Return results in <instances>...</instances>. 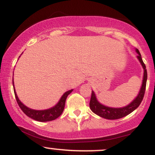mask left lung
Listing matches in <instances>:
<instances>
[{
    "instance_id": "8db88e82",
    "label": "left lung",
    "mask_w": 155,
    "mask_h": 155,
    "mask_svg": "<svg viewBox=\"0 0 155 155\" xmlns=\"http://www.w3.org/2000/svg\"><path fill=\"white\" fill-rule=\"evenodd\" d=\"M136 51L138 53L137 58L139 60L143 68V81H142L141 87H140V91L138 92V95L136 96V98L130 104L127 105L126 106L122 108H111L101 104L97 100L95 92H94V91H92L91 99H90V108L92 110V111L94 112L95 114L98 115V116L103 117L104 119H107V120H117V119L122 118V117L128 115L129 114H130L131 112L136 110L139 106L142 100H143V96H144L147 80V69H146V65L143 63V60H142L141 55H140L138 49H136Z\"/></svg>"
}]
</instances>
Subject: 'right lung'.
<instances>
[{"instance_id":"obj_1","label":"right lung","mask_w":155,"mask_h":155,"mask_svg":"<svg viewBox=\"0 0 155 155\" xmlns=\"http://www.w3.org/2000/svg\"><path fill=\"white\" fill-rule=\"evenodd\" d=\"M13 87H14V92H15V95L16 100H17V104L20 107L22 111L30 118L33 119V120L38 121V122H49V121H52L59 117L63 113L64 107H65V101L68 95L73 91V90H68V91L65 92L63 94L61 98L60 99L59 102L58 103L54 106L52 108H49V109L46 110H34L27 107L24 104L19 101V99L17 97V93H16L15 85H14V79H13Z\"/></svg>"}]
</instances>
